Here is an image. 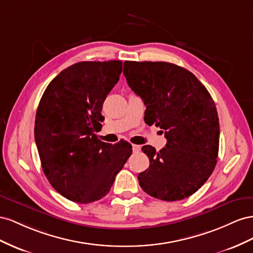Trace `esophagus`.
Masks as SVG:
<instances>
[{
  "label": "esophagus",
  "instance_id": "1",
  "mask_svg": "<svg viewBox=\"0 0 253 253\" xmlns=\"http://www.w3.org/2000/svg\"><path fill=\"white\" fill-rule=\"evenodd\" d=\"M132 150H133V153H139V151L141 150V146L140 145H132Z\"/></svg>",
  "mask_w": 253,
  "mask_h": 253
}]
</instances>
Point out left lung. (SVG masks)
<instances>
[{
    "label": "left lung",
    "mask_w": 253,
    "mask_h": 253,
    "mask_svg": "<svg viewBox=\"0 0 253 253\" xmlns=\"http://www.w3.org/2000/svg\"><path fill=\"white\" fill-rule=\"evenodd\" d=\"M128 85L146 105V124L163 129L168 142L159 153L142 147L149 169L138 179L155 198H187L209 179L217 162L219 121L206 86L184 68L163 61H125Z\"/></svg>",
    "instance_id": "left-lung-1"
}]
</instances>
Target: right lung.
<instances>
[{"instance_id":"obj_1","label":"right lung","mask_w":253,"mask_h":253,"mask_svg":"<svg viewBox=\"0 0 253 253\" xmlns=\"http://www.w3.org/2000/svg\"><path fill=\"white\" fill-rule=\"evenodd\" d=\"M123 62L82 61L61 71L40 99L35 141L48 182L63 197L90 204L109 193L132 153L126 141L98 140L100 113Z\"/></svg>"}]
</instances>
